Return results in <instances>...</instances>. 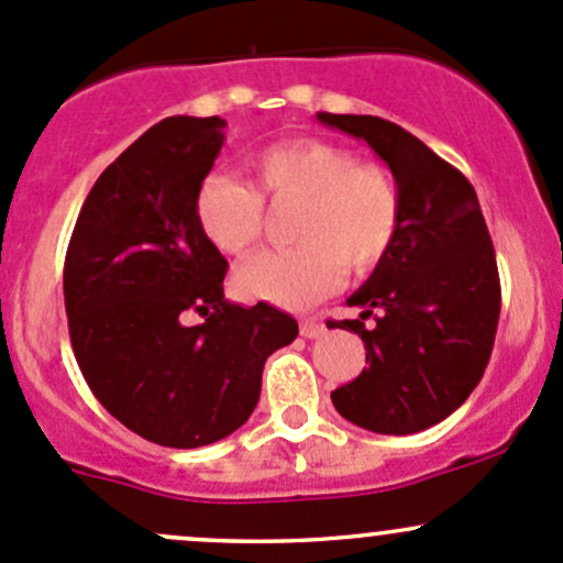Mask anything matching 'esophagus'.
Here are the masks:
<instances>
[{"mask_svg":"<svg viewBox=\"0 0 563 563\" xmlns=\"http://www.w3.org/2000/svg\"><path fill=\"white\" fill-rule=\"evenodd\" d=\"M299 332H302L308 340H316L327 332V323H323L321 318H305V321L299 323Z\"/></svg>","mask_w":563,"mask_h":563,"instance_id":"1","label":"esophagus"}]
</instances>
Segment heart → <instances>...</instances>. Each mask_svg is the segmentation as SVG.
Segmentation results:
<instances>
[{"mask_svg":"<svg viewBox=\"0 0 563 563\" xmlns=\"http://www.w3.org/2000/svg\"><path fill=\"white\" fill-rule=\"evenodd\" d=\"M258 190L231 174H209L196 190V218L214 247L242 255L264 229V198L302 201L299 245L264 250L236 269L242 297L308 308L340 286L343 269L371 272L397 240L400 190L389 172L360 163L345 146L318 139L272 144L250 157Z\"/></svg>","mask_w":563,"mask_h":563,"instance_id":"heart-1","label":"heart"}]
</instances>
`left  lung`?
<instances>
[{
	"mask_svg": "<svg viewBox=\"0 0 563 563\" xmlns=\"http://www.w3.org/2000/svg\"><path fill=\"white\" fill-rule=\"evenodd\" d=\"M316 117L367 141L402 201L395 245L349 297L360 318L332 321L367 351L365 371L334 389L332 402L373 433H419L463 406L490 362L501 313L496 250L471 181L417 135L378 117ZM371 314L377 327L367 330Z\"/></svg>",
	"mask_w": 563,
	"mask_h": 563,
	"instance_id": "left-lung-1",
	"label": "left lung"
}]
</instances>
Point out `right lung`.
I'll return each instance as SVG.
<instances>
[{"label":"right lung","mask_w":563,"mask_h":563,"mask_svg":"<svg viewBox=\"0 0 563 563\" xmlns=\"http://www.w3.org/2000/svg\"><path fill=\"white\" fill-rule=\"evenodd\" d=\"M220 117H168L100 174L65 255L73 354L103 408L141 439L192 450L247 422L291 316L223 297L229 261L196 218ZM198 312L190 328L186 316Z\"/></svg>","instance_id":"right-lung-1"}]
</instances>
